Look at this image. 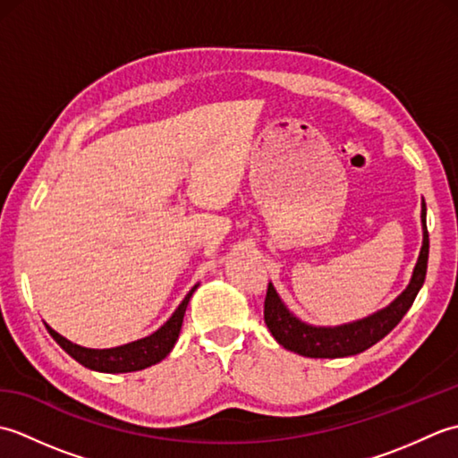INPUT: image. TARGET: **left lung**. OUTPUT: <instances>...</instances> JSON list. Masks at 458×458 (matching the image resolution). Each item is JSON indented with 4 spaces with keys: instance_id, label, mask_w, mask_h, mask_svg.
<instances>
[{
    "instance_id": "obj_1",
    "label": "left lung",
    "mask_w": 458,
    "mask_h": 458,
    "mask_svg": "<svg viewBox=\"0 0 458 458\" xmlns=\"http://www.w3.org/2000/svg\"><path fill=\"white\" fill-rule=\"evenodd\" d=\"M425 202L421 210L423 222V246L420 259L413 269V277L403 293L397 297L390 307L379 310V313L356 320V323L325 328V327H310L301 323L281 303L279 295L276 293L274 285H267L266 303H264V318L277 343L307 358H344L364 352L369 346H374L377 340H382L390 330L400 323L403 315L410 310L413 301L420 293L427 274V259H429V232H427L425 222Z\"/></svg>"
}]
</instances>
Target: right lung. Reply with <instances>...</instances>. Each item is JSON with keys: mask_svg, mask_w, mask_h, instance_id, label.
I'll use <instances>...</instances> for the list:
<instances>
[{"mask_svg": "<svg viewBox=\"0 0 458 458\" xmlns=\"http://www.w3.org/2000/svg\"><path fill=\"white\" fill-rule=\"evenodd\" d=\"M194 289H197V285L189 291L187 297L182 299V303L173 313V317L157 330V333L123 346L104 348V350L82 348L79 344H72L71 340H66L58 333H55L48 325L45 327L48 330V335L55 338V343L61 346L68 356H72L76 362H81L86 368L96 369V372H106V374L138 372V369L149 368L153 364L161 362V360L171 352L174 343H177L179 338L184 310H187V305L194 293Z\"/></svg>", "mask_w": 458, "mask_h": 458, "instance_id": "add662e5", "label": "right lung"}]
</instances>
